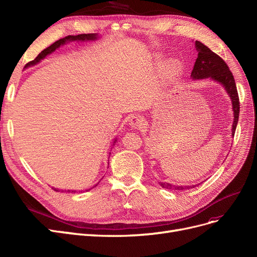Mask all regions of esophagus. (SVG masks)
Masks as SVG:
<instances>
[{"label": "esophagus", "instance_id": "34e87169", "mask_svg": "<svg viewBox=\"0 0 257 257\" xmlns=\"http://www.w3.org/2000/svg\"><path fill=\"white\" fill-rule=\"evenodd\" d=\"M143 124H144V117L141 114H134V115H132L130 120H129V125L132 128H136V129L141 128L143 126Z\"/></svg>", "mask_w": 257, "mask_h": 257}]
</instances>
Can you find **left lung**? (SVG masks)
I'll use <instances>...</instances> for the list:
<instances>
[{"label": "left lung", "mask_w": 257, "mask_h": 257, "mask_svg": "<svg viewBox=\"0 0 257 257\" xmlns=\"http://www.w3.org/2000/svg\"><path fill=\"white\" fill-rule=\"evenodd\" d=\"M196 48L198 51V58L196 59L194 69L192 71L193 79H203V78H212L213 80L220 82L227 90L229 97L231 98L233 111H234V120L232 125V136L235 132L238 115H239V99L236 89V84L234 77L229 70L226 62L214 52H212L205 45L196 40ZM164 188L167 190H190L192 187H196L197 185H188V186H177L166 182L159 183Z\"/></svg>", "instance_id": "left-lung-1"}]
</instances>
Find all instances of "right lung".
Listing matches in <instances>:
<instances>
[{
  "mask_svg": "<svg viewBox=\"0 0 257 257\" xmlns=\"http://www.w3.org/2000/svg\"><path fill=\"white\" fill-rule=\"evenodd\" d=\"M97 38V34H94V33H88V34H79V35H69V36H65V37H63V38H61V39H59V40H57V42H55L54 43L53 45H51L50 47H48V48H46L44 51H42L40 52L38 55H37V57L34 59V60H32V61H29L28 63H27L26 65H25V67H28V66H31V65H34V64H36V63H38L40 60L42 59H44L48 54H51L52 52H54L55 51L57 48H59L61 45H63V44H65L66 42H71V40H94ZM97 185V184H96ZM94 185V186H96ZM54 191H56V192H58V190H56V188H53ZM63 192V191H62ZM66 192V191H65ZM70 192H74L75 193V191H67V193H70Z\"/></svg>",
  "mask_w": 257,
  "mask_h": 257,
  "instance_id": "obj_1",
  "label": "right lung"
}]
</instances>
